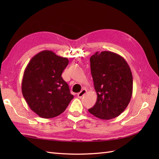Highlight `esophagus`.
Masks as SVG:
<instances>
[{
    "mask_svg": "<svg viewBox=\"0 0 159 159\" xmlns=\"http://www.w3.org/2000/svg\"><path fill=\"white\" fill-rule=\"evenodd\" d=\"M86 93H87V90L86 89H83V90L80 91L79 93H78L77 96L79 98H82Z\"/></svg>",
    "mask_w": 159,
    "mask_h": 159,
    "instance_id": "esophagus-1",
    "label": "esophagus"
}]
</instances>
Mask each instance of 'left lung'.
Returning a JSON list of instances; mask_svg holds the SVG:
<instances>
[{"label": "left lung", "mask_w": 159, "mask_h": 159, "mask_svg": "<svg viewBox=\"0 0 159 159\" xmlns=\"http://www.w3.org/2000/svg\"><path fill=\"white\" fill-rule=\"evenodd\" d=\"M90 67L98 97L89 112L106 120L120 116L133 94V75L126 61L113 52H96L91 57Z\"/></svg>", "instance_id": "1"}]
</instances>
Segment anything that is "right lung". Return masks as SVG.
Returning a JSON list of instances; mask_svg holds the SVG:
<instances>
[{"instance_id": "add662e5", "label": "right lung", "mask_w": 159, "mask_h": 159, "mask_svg": "<svg viewBox=\"0 0 159 159\" xmlns=\"http://www.w3.org/2000/svg\"><path fill=\"white\" fill-rule=\"evenodd\" d=\"M69 60L43 50L30 60L22 81V92L29 107L39 117L52 118L66 109L74 96L61 74Z\"/></svg>"}]
</instances>
